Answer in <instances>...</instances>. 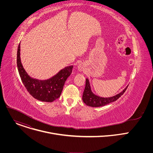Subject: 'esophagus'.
<instances>
[{
  "label": "esophagus",
  "mask_w": 153,
  "mask_h": 153,
  "mask_svg": "<svg viewBox=\"0 0 153 153\" xmlns=\"http://www.w3.org/2000/svg\"><path fill=\"white\" fill-rule=\"evenodd\" d=\"M79 69L80 70H82V68L80 67H79Z\"/></svg>",
  "instance_id": "1"
}]
</instances>
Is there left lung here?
Masks as SVG:
<instances>
[{"label": "left lung", "instance_id": "8db88e82", "mask_svg": "<svg viewBox=\"0 0 153 153\" xmlns=\"http://www.w3.org/2000/svg\"><path fill=\"white\" fill-rule=\"evenodd\" d=\"M128 86L126 87V88L123 90V91H122L121 93H120L119 94L114 96H113L111 97H107V98L100 97L99 96H96L92 93L90 88L89 80L88 79H86L85 90L82 96V99L83 102L86 105H88L90 106H92V107L102 106L117 100L120 97H121L122 95L123 94V93L125 92L126 90L127 89Z\"/></svg>", "mask_w": 153, "mask_h": 153}]
</instances>
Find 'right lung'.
Segmentation results:
<instances>
[{
  "instance_id": "obj_1",
  "label": "right lung",
  "mask_w": 153,
  "mask_h": 153,
  "mask_svg": "<svg viewBox=\"0 0 153 153\" xmlns=\"http://www.w3.org/2000/svg\"><path fill=\"white\" fill-rule=\"evenodd\" d=\"M20 43L17 53V65L22 82L28 92L36 99L52 102L60 97L65 81L72 73L73 66L65 67L56 76L47 80L30 77L22 67L20 58Z\"/></svg>"
}]
</instances>
